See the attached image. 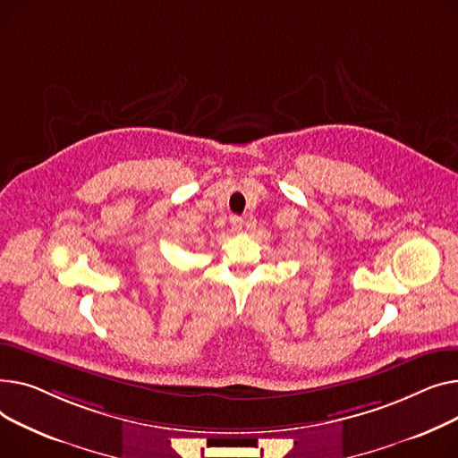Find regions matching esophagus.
Instances as JSON below:
<instances>
[{"label":"esophagus","mask_w":458,"mask_h":458,"mask_svg":"<svg viewBox=\"0 0 458 458\" xmlns=\"http://www.w3.org/2000/svg\"><path fill=\"white\" fill-rule=\"evenodd\" d=\"M229 224H231V229L233 231H240L242 229V224H244V220H242L240 216H231V220H229Z\"/></svg>","instance_id":"1"}]
</instances>
